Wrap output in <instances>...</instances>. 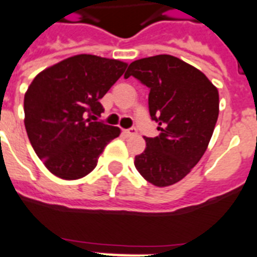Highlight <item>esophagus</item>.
Returning a JSON list of instances; mask_svg holds the SVG:
<instances>
[{
    "label": "esophagus",
    "mask_w": 257,
    "mask_h": 257,
    "mask_svg": "<svg viewBox=\"0 0 257 257\" xmlns=\"http://www.w3.org/2000/svg\"><path fill=\"white\" fill-rule=\"evenodd\" d=\"M123 134L126 137H134V135H137V128H128V130H124Z\"/></svg>",
    "instance_id": "esophagus-1"
}]
</instances>
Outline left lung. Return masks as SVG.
<instances>
[{
  "label": "left lung",
  "mask_w": 257,
  "mask_h": 257,
  "mask_svg": "<svg viewBox=\"0 0 257 257\" xmlns=\"http://www.w3.org/2000/svg\"><path fill=\"white\" fill-rule=\"evenodd\" d=\"M130 76L150 88V115L160 131L146 138L135 168L152 185H173L206 151L219 114L218 89L200 69L172 55L133 61L124 73Z\"/></svg>",
  "instance_id": "obj_1"
}]
</instances>
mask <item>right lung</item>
<instances>
[{"mask_svg":"<svg viewBox=\"0 0 257 257\" xmlns=\"http://www.w3.org/2000/svg\"><path fill=\"white\" fill-rule=\"evenodd\" d=\"M127 63L76 55L38 73L25 93L27 137L44 167L63 180H77L95 168L120 128L93 122L103 113L99 99Z\"/></svg>","mask_w":257,"mask_h":257,"instance_id":"obj_1","label":"right lung"}]
</instances>
